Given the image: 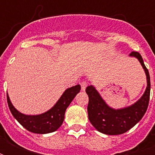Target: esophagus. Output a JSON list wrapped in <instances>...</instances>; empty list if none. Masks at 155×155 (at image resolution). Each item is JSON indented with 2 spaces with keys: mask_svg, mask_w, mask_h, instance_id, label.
Wrapping results in <instances>:
<instances>
[{
  "mask_svg": "<svg viewBox=\"0 0 155 155\" xmlns=\"http://www.w3.org/2000/svg\"><path fill=\"white\" fill-rule=\"evenodd\" d=\"M80 86H81V89L83 91H85L86 87H87V83L85 82V81H82V82H80Z\"/></svg>",
  "mask_w": 155,
  "mask_h": 155,
  "instance_id": "esophagus-1",
  "label": "esophagus"
}]
</instances>
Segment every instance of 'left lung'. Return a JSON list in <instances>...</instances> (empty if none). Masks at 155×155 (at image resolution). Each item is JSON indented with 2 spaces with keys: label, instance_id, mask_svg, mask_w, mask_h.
<instances>
[{
  "label": "left lung",
  "instance_id": "1",
  "mask_svg": "<svg viewBox=\"0 0 155 155\" xmlns=\"http://www.w3.org/2000/svg\"><path fill=\"white\" fill-rule=\"evenodd\" d=\"M129 56L137 58L147 75L146 91L134 104L125 108L115 109L106 104L94 86L90 85L86 88V92L89 98L87 105L88 119L96 130L104 134L118 135L127 132L139 122L148 108L150 93L149 71L138 52H131Z\"/></svg>",
  "mask_w": 155,
  "mask_h": 155
}]
</instances>
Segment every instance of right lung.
Masks as SVG:
<instances>
[{"instance_id": "add662e5", "label": "right lung", "mask_w": 155, "mask_h": 155, "mask_svg": "<svg viewBox=\"0 0 155 155\" xmlns=\"http://www.w3.org/2000/svg\"><path fill=\"white\" fill-rule=\"evenodd\" d=\"M80 89L81 87L79 84L66 89L51 109L38 115H25L20 113L11 103L8 93L7 102L11 113L23 127L30 132L45 134L54 132L62 125L66 109L75 96L80 92Z\"/></svg>"}]
</instances>
